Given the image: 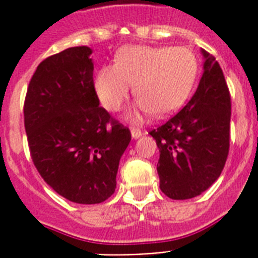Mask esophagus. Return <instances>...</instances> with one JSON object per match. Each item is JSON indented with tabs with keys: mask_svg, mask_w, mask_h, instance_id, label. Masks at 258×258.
Returning a JSON list of instances; mask_svg holds the SVG:
<instances>
[{
	"mask_svg": "<svg viewBox=\"0 0 258 258\" xmlns=\"http://www.w3.org/2000/svg\"><path fill=\"white\" fill-rule=\"evenodd\" d=\"M142 134H143L142 130L135 128V127H133V128H131V135H133V138H135V139L139 137H142Z\"/></svg>",
	"mask_w": 258,
	"mask_h": 258,
	"instance_id": "34e87169",
	"label": "esophagus"
}]
</instances>
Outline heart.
Here are the masks:
<instances>
[{
  "instance_id": "obj_1",
  "label": "heart",
  "mask_w": 258,
  "mask_h": 258,
  "mask_svg": "<svg viewBox=\"0 0 258 258\" xmlns=\"http://www.w3.org/2000/svg\"><path fill=\"white\" fill-rule=\"evenodd\" d=\"M198 72V58L188 47H128L116 64L98 70L94 88L109 111L120 109L134 85L137 109L168 115L188 98Z\"/></svg>"
}]
</instances>
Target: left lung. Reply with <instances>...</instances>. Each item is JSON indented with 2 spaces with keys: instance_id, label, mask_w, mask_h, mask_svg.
I'll return each mask as SVG.
<instances>
[{
  "instance_id": "left-lung-1",
  "label": "left lung",
  "mask_w": 258,
  "mask_h": 258,
  "mask_svg": "<svg viewBox=\"0 0 258 258\" xmlns=\"http://www.w3.org/2000/svg\"><path fill=\"white\" fill-rule=\"evenodd\" d=\"M199 86L182 109L150 135L160 149V188L173 200L192 199L216 181L230 147L231 100L221 66L203 51Z\"/></svg>"
}]
</instances>
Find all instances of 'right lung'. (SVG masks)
<instances>
[{
  "instance_id": "right-lung-1",
  "label": "right lung",
  "mask_w": 258,
  "mask_h": 258,
  "mask_svg": "<svg viewBox=\"0 0 258 258\" xmlns=\"http://www.w3.org/2000/svg\"><path fill=\"white\" fill-rule=\"evenodd\" d=\"M92 50L70 47L39 64L24 101L29 153L37 172L64 199L97 204L116 188L128 127L100 107Z\"/></svg>"
}]
</instances>
